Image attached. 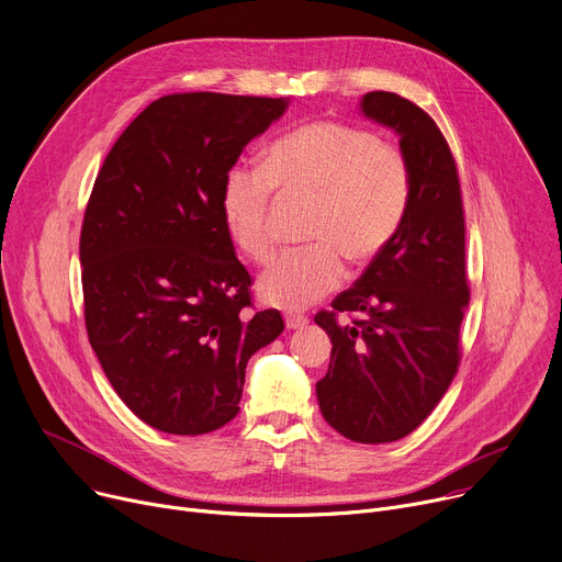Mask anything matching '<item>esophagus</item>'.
<instances>
[{
  "label": "esophagus",
  "instance_id": "34e87169",
  "mask_svg": "<svg viewBox=\"0 0 562 562\" xmlns=\"http://www.w3.org/2000/svg\"><path fill=\"white\" fill-rule=\"evenodd\" d=\"M307 323H310L307 316H302V314H293V312H286V314H284V325H286V329H302Z\"/></svg>",
  "mask_w": 562,
  "mask_h": 562
}]
</instances>
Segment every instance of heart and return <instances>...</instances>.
<instances>
[{"label": "heart", "mask_w": 562, "mask_h": 562, "mask_svg": "<svg viewBox=\"0 0 562 562\" xmlns=\"http://www.w3.org/2000/svg\"><path fill=\"white\" fill-rule=\"evenodd\" d=\"M312 199L314 246L284 252L258 280L262 302L302 310L345 280L342 255L363 265L387 246L411 203L413 168L405 151L370 130L316 121L278 138L262 170L233 168L222 186L231 241L255 262L271 258L273 194Z\"/></svg>", "instance_id": "obj_1"}]
</instances>
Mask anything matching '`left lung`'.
Here are the masks:
<instances>
[{"instance_id": "obj_1", "label": "left lung", "mask_w": 562, "mask_h": 562, "mask_svg": "<svg viewBox=\"0 0 562 562\" xmlns=\"http://www.w3.org/2000/svg\"><path fill=\"white\" fill-rule=\"evenodd\" d=\"M363 116L394 130L413 168V192L387 246L334 312L316 323L331 361L316 383L325 422L359 443L411 435L435 411L459 366V327L469 307L462 190L437 123L411 100L370 91ZM353 313L340 326L337 314Z\"/></svg>"}]
</instances>
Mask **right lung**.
Listing matches in <instances>:
<instances>
[{
  "mask_svg": "<svg viewBox=\"0 0 562 562\" xmlns=\"http://www.w3.org/2000/svg\"><path fill=\"white\" fill-rule=\"evenodd\" d=\"M289 98L170 93L100 168L80 233L85 325L112 387L147 426L206 435L239 413L246 363L282 329L244 316L250 276L222 220L241 149Z\"/></svg>",
  "mask_w": 562,
  "mask_h": 562,
  "instance_id": "add662e5",
  "label": "right lung"
}]
</instances>
